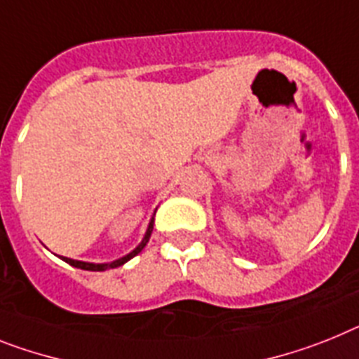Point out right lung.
<instances>
[{
	"instance_id": "add662e5",
	"label": "right lung",
	"mask_w": 359,
	"mask_h": 359,
	"mask_svg": "<svg viewBox=\"0 0 359 359\" xmlns=\"http://www.w3.org/2000/svg\"><path fill=\"white\" fill-rule=\"evenodd\" d=\"M153 222H155V215L151 217V221L147 224V230L144 233L142 241H140V245L133 250V252H129L128 255H123V257L116 259V261H111V263H86V261H76V259H69V257H62L65 263H69L71 266L74 268H82V270H91V272H104V270H109V268H116V266H122L123 263H128L129 259H133L135 255L140 254L144 250V246L147 245V241L151 237V231H153Z\"/></svg>"
}]
</instances>
